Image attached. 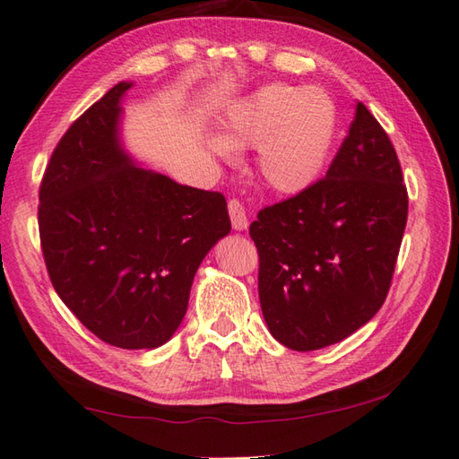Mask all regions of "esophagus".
<instances>
[{
  "label": "esophagus",
  "mask_w": 459,
  "mask_h": 459,
  "mask_svg": "<svg viewBox=\"0 0 459 459\" xmlns=\"http://www.w3.org/2000/svg\"><path fill=\"white\" fill-rule=\"evenodd\" d=\"M229 214H230V222L235 230H245L248 227V217H247V209L238 199H230L229 201Z\"/></svg>",
  "instance_id": "34e87169"
}]
</instances>
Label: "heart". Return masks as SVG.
<instances>
[{
	"mask_svg": "<svg viewBox=\"0 0 459 459\" xmlns=\"http://www.w3.org/2000/svg\"><path fill=\"white\" fill-rule=\"evenodd\" d=\"M338 107L325 89L271 83L232 107L222 139L209 147L221 157L232 149H258V175L281 195H299L318 181L338 134Z\"/></svg>",
	"mask_w": 459,
	"mask_h": 459,
	"instance_id": "heart-1",
	"label": "heart"
}]
</instances>
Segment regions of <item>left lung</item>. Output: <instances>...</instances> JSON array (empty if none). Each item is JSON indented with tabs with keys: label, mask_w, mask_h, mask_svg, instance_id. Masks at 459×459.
<instances>
[{
	"label": "left lung",
	"mask_w": 459,
	"mask_h": 459,
	"mask_svg": "<svg viewBox=\"0 0 459 459\" xmlns=\"http://www.w3.org/2000/svg\"><path fill=\"white\" fill-rule=\"evenodd\" d=\"M392 141L358 103L346 139L307 191L258 212L260 308L290 350H320L364 326L388 296L408 221Z\"/></svg>",
	"instance_id": "8db88e82"
}]
</instances>
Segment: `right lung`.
Returning a JSON list of instances; mask_svg holds the SVG:
<instances>
[{
    "mask_svg": "<svg viewBox=\"0 0 459 459\" xmlns=\"http://www.w3.org/2000/svg\"><path fill=\"white\" fill-rule=\"evenodd\" d=\"M109 89L53 149L39 186V238L59 299L103 342L157 348L175 334L196 268L229 235L217 191L134 167L119 143Z\"/></svg>",
    "mask_w": 459,
    "mask_h": 459,
    "instance_id": "obj_1",
    "label": "right lung"
}]
</instances>
